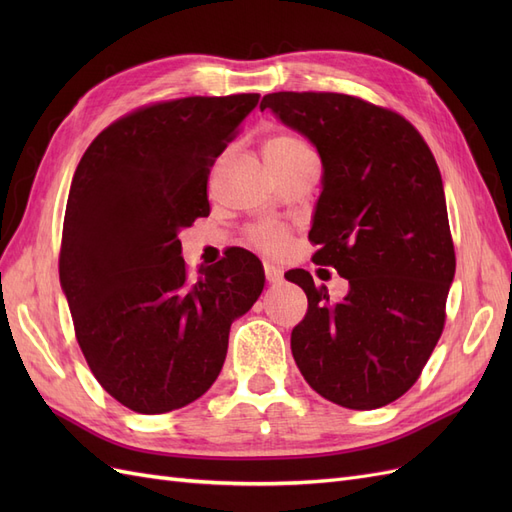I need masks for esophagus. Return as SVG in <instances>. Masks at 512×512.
Listing matches in <instances>:
<instances>
[{
  "instance_id": "34e87169",
  "label": "esophagus",
  "mask_w": 512,
  "mask_h": 512,
  "mask_svg": "<svg viewBox=\"0 0 512 512\" xmlns=\"http://www.w3.org/2000/svg\"><path fill=\"white\" fill-rule=\"evenodd\" d=\"M265 277H267L269 284H277L282 280V271L277 269L275 265H269V262H265Z\"/></svg>"
}]
</instances>
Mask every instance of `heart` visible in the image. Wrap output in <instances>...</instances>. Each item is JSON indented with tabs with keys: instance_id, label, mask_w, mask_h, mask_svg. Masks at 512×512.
I'll list each match as a JSON object with an SVG mask.
<instances>
[{
	"instance_id": "obj_1",
	"label": "heart",
	"mask_w": 512,
	"mask_h": 512,
	"mask_svg": "<svg viewBox=\"0 0 512 512\" xmlns=\"http://www.w3.org/2000/svg\"><path fill=\"white\" fill-rule=\"evenodd\" d=\"M265 153L273 168H288L307 160H316L312 149H309L299 136H292V134H277L269 138L265 145ZM245 237L254 247H258L260 252L277 254L284 250V245L288 241V232L277 224H254L247 228Z\"/></svg>"
}]
</instances>
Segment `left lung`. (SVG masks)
<instances>
[{
  "label": "left lung",
  "mask_w": 512,
  "mask_h": 512,
  "mask_svg": "<svg viewBox=\"0 0 512 512\" xmlns=\"http://www.w3.org/2000/svg\"><path fill=\"white\" fill-rule=\"evenodd\" d=\"M265 108L320 153L312 260L350 284L333 303L307 271L286 273L307 294L292 356L324 399L382 408L418 380L444 329L455 245L440 168L406 117L363 98L277 91L262 98Z\"/></svg>",
  "instance_id": "obj_1"
}]
</instances>
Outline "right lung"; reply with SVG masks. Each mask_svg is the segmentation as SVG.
Returning a JSON list of instances; mask_svg holds the SVG:
<instances>
[{"mask_svg": "<svg viewBox=\"0 0 512 512\" xmlns=\"http://www.w3.org/2000/svg\"><path fill=\"white\" fill-rule=\"evenodd\" d=\"M258 98L141 106L104 128L76 166L59 280L91 374L138 414L177 410L209 391L232 320L265 286L260 260L243 247L192 277L177 237L209 215L211 166Z\"/></svg>", "mask_w": 512, "mask_h": 512, "instance_id": "add662e5", "label": "right lung"}]
</instances>
